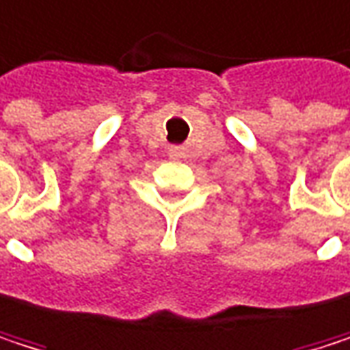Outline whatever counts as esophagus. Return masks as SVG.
I'll use <instances>...</instances> for the list:
<instances>
[{"mask_svg": "<svg viewBox=\"0 0 350 350\" xmlns=\"http://www.w3.org/2000/svg\"><path fill=\"white\" fill-rule=\"evenodd\" d=\"M169 157H171V159H181V157H183V148L173 146V148L169 150Z\"/></svg>", "mask_w": 350, "mask_h": 350, "instance_id": "1", "label": "esophagus"}]
</instances>
